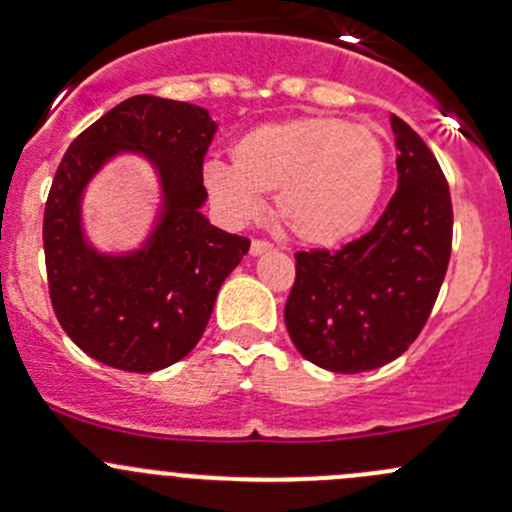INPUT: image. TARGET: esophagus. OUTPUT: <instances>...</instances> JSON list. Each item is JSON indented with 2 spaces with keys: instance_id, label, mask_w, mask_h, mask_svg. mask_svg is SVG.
<instances>
[{
  "instance_id": "1",
  "label": "esophagus",
  "mask_w": 512,
  "mask_h": 512,
  "mask_svg": "<svg viewBox=\"0 0 512 512\" xmlns=\"http://www.w3.org/2000/svg\"><path fill=\"white\" fill-rule=\"evenodd\" d=\"M272 250H275V245H272V242H267V240H252V245H250V255L252 257L265 255V252H272Z\"/></svg>"
}]
</instances>
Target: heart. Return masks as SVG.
<instances>
[{"label": "heart", "instance_id": "heart-1", "mask_svg": "<svg viewBox=\"0 0 512 512\" xmlns=\"http://www.w3.org/2000/svg\"><path fill=\"white\" fill-rule=\"evenodd\" d=\"M230 160L232 168L210 163L203 173L220 213L247 223L260 213V195H275L277 220L317 247L364 230L389 165L374 128L322 116L260 123L232 143Z\"/></svg>", "mask_w": 512, "mask_h": 512}]
</instances>
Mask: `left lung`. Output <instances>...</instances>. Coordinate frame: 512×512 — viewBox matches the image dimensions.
Wrapping results in <instances>:
<instances>
[{
	"label": "left lung",
	"mask_w": 512,
	"mask_h": 512,
	"mask_svg": "<svg viewBox=\"0 0 512 512\" xmlns=\"http://www.w3.org/2000/svg\"><path fill=\"white\" fill-rule=\"evenodd\" d=\"M394 198L376 225L342 250L297 252L285 324L299 354L337 374L379 369L421 334L451 260L446 175L421 136L391 116Z\"/></svg>",
	"instance_id": "left-lung-1"
}]
</instances>
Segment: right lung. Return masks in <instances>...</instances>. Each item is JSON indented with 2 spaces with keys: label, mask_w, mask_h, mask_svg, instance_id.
I'll return each mask as SVG.
<instances>
[{
  "label": "right lung",
  "mask_w": 512,
  "mask_h": 512,
  "mask_svg": "<svg viewBox=\"0 0 512 512\" xmlns=\"http://www.w3.org/2000/svg\"><path fill=\"white\" fill-rule=\"evenodd\" d=\"M215 121L205 108L158 96H131L74 138L44 208L49 297L71 342L121 371L151 374L193 352L225 277L250 240L210 225L203 158ZM118 152H141L164 193L159 223L141 251L106 256L80 227L88 180Z\"/></svg>",
  "instance_id": "add662e5"
}]
</instances>
